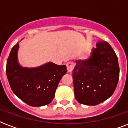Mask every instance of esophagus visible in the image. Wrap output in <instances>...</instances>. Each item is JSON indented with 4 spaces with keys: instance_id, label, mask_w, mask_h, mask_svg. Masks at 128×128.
Wrapping results in <instances>:
<instances>
[{
    "instance_id": "1",
    "label": "esophagus",
    "mask_w": 128,
    "mask_h": 128,
    "mask_svg": "<svg viewBox=\"0 0 128 128\" xmlns=\"http://www.w3.org/2000/svg\"><path fill=\"white\" fill-rule=\"evenodd\" d=\"M66 66H67V70H68V72H72V70H74V66H75V64H74V62H68V63L66 64Z\"/></svg>"
}]
</instances>
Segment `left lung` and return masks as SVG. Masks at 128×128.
I'll return each instance as SVG.
<instances>
[{"label": "left lung", "instance_id": "1", "mask_svg": "<svg viewBox=\"0 0 128 128\" xmlns=\"http://www.w3.org/2000/svg\"><path fill=\"white\" fill-rule=\"evenodd\" d=\"M76 62L72 76L74 96L79 103L98 105L113 94L119 80L120 68L109 43L98 42L89 58Z\"/></svg>", "mask_w": 128, "mask_h": 128}]
</instances>
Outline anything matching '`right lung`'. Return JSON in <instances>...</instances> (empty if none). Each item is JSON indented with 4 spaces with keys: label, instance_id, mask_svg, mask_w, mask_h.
I'll return each mask as SVG.
<instances>
[{
    "label": "right lung",
    "instance_id": "obj_1",
    "mask_svg": "<svg viewBox=\"0 0 128 128\" xmlns=\"http://www.w3.org/2000/svg\"><path fill=\"white\" fill-rule=\"evenodd\" d=\"M17 43L7 60L6 72L14 94L28 105L40 107L50 104L61 78L67 72L66 65L52 62L37 68H23L17 61Z\"/></svg>",
    "mask_w": 128,
    "mask_h": 128
}]
</instances>
